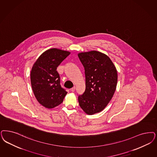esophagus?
Here are the masks:
<instances>
[{"instance_id":"esophagus-1","label":"esophagus","mask_w":157,"mask_h":157,"mask_svg":"<svg viewBox=\"0 0 157 157\" xmlns=\"http://www.w3.org/2000/svg\"><path fill=\"white\" fill-rule=\"evenodd\" d=\"M75 86L72 87L71 89V92H75Z\"/></svg>"}]
</instances>
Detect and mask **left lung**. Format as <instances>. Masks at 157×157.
Segmentation results:
<instances>
[{
	"instance_id": "obj_1",
	"label": "left lung",
	"mask_w": 157,
	"mask_h": 157,
	"mask_svg": "<svg viewBox=\"0 0 157 157\" xmlns=\"http://www.w3.org/2000/svg\"><path fill=\"white\" fill-rule=\"evenodd\" d=\"M85 68L86 88L78 97L83 111L88 115L102 111L114 96L118 74L113 61L106 54L92 50L78 54Z\"/></svg>"
}]
</instances>
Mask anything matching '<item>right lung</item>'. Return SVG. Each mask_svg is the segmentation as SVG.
<instances>
[{"mask_svg": "<svg viewBox=\"0 0 157 157\" xmlns=\"http://www.w3.org/2000/svg\"><path fill=\"white\" fill-rule=\"evenodd\" d=\"M57 48L48 49L41 54L31 71V83L37 101L45 108H53L63 101L67 92L60 85L57 68L70 54Z\"/></svg>", "mask_w": 157, "mask_h": 157, "instance_id": "add662e5", "label": "right lung"}]
</instances>
